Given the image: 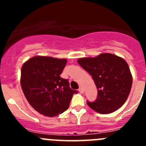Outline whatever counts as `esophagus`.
Masks as SVG:
<instances>
[{
    "instance_id": "obj_1",
    "label": "esophagus",
    "mask_w": 146,
    "mask_h": 146,
    "mask_svg": "<svg viewBox=\"0 0 146 146\" xmlns=\"http://www.w3.org/2000/svg\"><path fill=\"white\" fill-rule=\"evenodd\" d=\"M79 91H80V94H83V93H84V89H83V88H82V87L80 88Z\"/></svg>"
}]
</instances>
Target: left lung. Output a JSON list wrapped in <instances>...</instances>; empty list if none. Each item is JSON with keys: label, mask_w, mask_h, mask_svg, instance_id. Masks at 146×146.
Wrapping results in <instances>:
<instances>
[{"label": "left lung", "mask_w": 146, "mask_h": 146, "mask_svg": "<svg viewBox=\"0 0 146 146\" xmlns=\"http://www.w3.org/2000/svg\"><path fill=\"white\" fill-rule=\"evenodd\" d=\"M77 62L92 76L98 89L95 102H87L91 109L108 114L124 104L132 84V76L124 59L111 53H102L94 58H80Z\"/></svg>", "instance_id": "8db88e82"}]
</instances>
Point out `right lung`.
Returning <instances> with one entry per match:
<instances>
[{
	"mask_svg": "<svg viewBox=\"0 0 146 146\" xmlns=\"http://www.w3.org/2000/svg\"><path fill=\"white\" fill-rule=\"evenodd\" d=\"M67 60L35 56L23 64L20 84L29 104L40 114L57 116L66 111L77 91L60 77Z\"/></svg>",
	"mask_w": 146,
	"mask_h": 146,
	"instance_id": "add662e5",
	"label": "right lung"
}]
</instances>
